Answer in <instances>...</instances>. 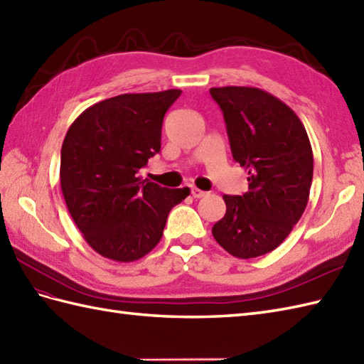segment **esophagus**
I'll return each mask as SVG.
<instances>
[{"label":"esophagus","mask_w":364,"mask_h":364,"mask_svg":"<svg viewBox=\"0 0 364 364\" xmlns=\"http://www.w3.org/2000/svg\"><path fill=\"white\" fill-rule=\"evenodd\" d=\"M206 194H208V192H205V191H202V189L191 188V196L194 197V198H202V197H205Z\"/></svg>","instance_id":"1"}]
</instances>
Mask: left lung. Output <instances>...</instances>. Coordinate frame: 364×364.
<instances>
[{
    "instance_id": "obj_1",
    "label": "left lung",
    "mask_w": 364,
    "mask_h": 364,
    "mask_svg": "<svg viewBox=\"0 0 364 364\" xmlns=\"http://www.w3.org/2000/svg\"><path fill=\"white\" fill-rule=\"evenodd\" d=\"M233 159L249 176L242 196H223L227 213L213 236L230 255L249 259L280 245L304 214L313 181V150L300 119L257 87H213Z\"/></svg>"
}]
</instances>
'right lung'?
Masks as SVG:
<instances>
[{"mask_svg": "<svg viewBox=\"0 0 364 364\" xmlns=\"http://www.w3.org/2000/svg\"><path fill=\"white\" fill-rule=\"evenodd\" d=\"M180 95L170 89L107 98L67 131L60 189L76 227L105 258L145 257L161 241L170 210L189 196V188H161L137 175L159 153L162 120Z\"/></svg>", "mask_w": 364, "mask_h": 364, "instance_id": "1", "label": "right lung"}]
</instances>
